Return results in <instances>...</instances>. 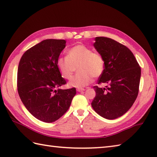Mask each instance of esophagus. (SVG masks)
I'll return each mask as SVG.
<instances>
[{
	"mask_svg": "<svg viewBox=\"0 0 157 157\" xmlns=\"http://www.w3.org/2000/svg\"><path fill=\"white\" fill-rule=\"evenodd\" d=\"M77 91L79 92H82L85 91V89L84 88H78V89H77Z\"/></svg>",
	"mask_w": 157,
	"mask_h": 157,
	"instance_id": "1",
	"label": "esophagus"
}]
</instances>
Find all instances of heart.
I'll return each instance as SVG.
<instances>
[{
	"mask_svg": "<svg viewBox=\"0 0 157 157\" xmlns=\"http://www.w3.org/2000/svg\"><path fill=\"white\" fill-rule=\"evenodd\" d=\"M56 67L63 78L69 79L77 67L78 73L69 82L71 87L82 88L90 84L92 77L101 76L105 69V60L97 52L83 44L76 45L70 48L67 57H59L56 61Z\"/></svg>",
	"mask_w": 157,
	"mask_h": 157,
	"instance_id": "b5f03b06",
	"label": "heart"
}]
</instances>
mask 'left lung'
<instances>
[{"mask_svg":"<svg viewBox=\"0 0 157 157\" xmlns=\"http://www.w3.org/2000/svg\"><path fill=\"white\" fill-rule=\"evenodd\" d=\"M94 46L105 60V69L98 84L94 86L96 96L92 102L94 111L102 117L115 119L132 107L139 92L141 68L132 52L114 40L96 37Z\"/></svg>","mask_w":157,"mask_h":157,"instance_id":"1","label":"left lung"}]
</instances>
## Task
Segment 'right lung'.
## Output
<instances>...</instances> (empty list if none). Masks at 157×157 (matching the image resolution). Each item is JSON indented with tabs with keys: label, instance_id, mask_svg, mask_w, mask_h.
I'll use <instances>...</instances> for the list:
<instances>
[{
	"label": "right lung",
	"instance_id": "obj_1",
	"mask_svg": "<svg viewBox=\"0 0 157 157\" xmlns=\"http://www.w3.org/2000/svg\"><path fill=\"white\" fill-rule=\"evenodd\" d=\"M65 40L47 39L25 52L19 63L17 91L23 105L39 120L52 123L69 109L76 90L59 89L66 84L56 67Z\"/></svg>",
	"mask_w": 157,
	"mask_h": 157
}]
</instances>
